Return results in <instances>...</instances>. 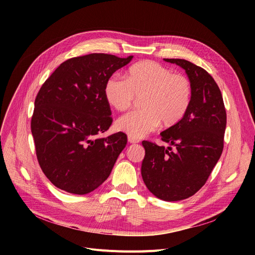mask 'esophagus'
<instances>
[{
	"label": "esophagus",
	"mask_w": 255,
	"mask_h": 255,
	"mask_svg": "<svg viewBox=\"0 0 255 255\" xmlns=\"http://www.w3.org/2000/svg\"><path fill=\"white\" fill-rule=\"evenodd\" d=\"M128 141H129L130 143H137V142H138V139L133 138V137H131V136H128Z\"/></svg>",
	"instance_id": "esophagus-1"
}]
</instances>
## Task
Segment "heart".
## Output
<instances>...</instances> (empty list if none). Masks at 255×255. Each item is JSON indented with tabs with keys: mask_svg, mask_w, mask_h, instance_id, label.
I'll list each match as a JSON object with an SVG mask.
<instances>
[{
	"mask_svg": "<svg viewBox=\"0 0 255 255\" xmlns=\"http://www.w3.org/2000/svg\"><path fill=\"white\" fill-rule=\"evenodd\" d=\"M189 79L153 61L132 66L127 78L112 76L104 87L105 98L117 111H126L141 98L139 112L120 117L117 130L133 138H141L160 125L177 124L188 110L191 100Z\"/></svg>",
	"mask_w": 255,
	"mask_h": 255,
	"instance_id": "obj_1",
	"label": "heart"
}]
</instances>
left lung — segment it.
<instances>
[{
    "label": "left lung",
    "instance_id": "obj_1",
    "mask_svg": "<svg viewBox=\"0 0 255 255\" xmlns=\"http://www.w3.org/2000/svg\"><path fill=\"white\" fill-rule=\"evenodd\" d=\"M164 61L185 70L191 84V100L180 122L160 133L175 151L142 141L141 177L156 197L178 202L202 188L217 164L223 150L226 113L221 92L205 69L183 59Z\"/></svg>",
    "mask_w": 255,
    "mask_h": 255
}]
</instances>
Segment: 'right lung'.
I'll list each match as a JSON object with an SVG mask.
<instances>
[{"label":"right lung","mask_w":255,"mask_h":255,"mask_svg":"<svg viewBox=\"0 0 255 255\" xmlns=\"http://www.w3.org/2000/svg\"><path fill=\"white\" fill-rule=\"evenodd\" d=\"M132 58L91 53L69 59L40 89L31 130L40 167L58 188L83 195L110 177L127 135L96 137L113 122L104 87Z\"/></svg>","instance_id":"1"}]
</instances>
